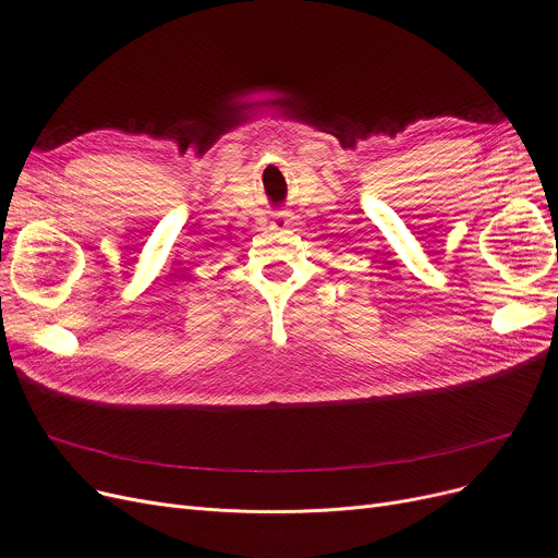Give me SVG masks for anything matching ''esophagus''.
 <instances>
[{"label":"esophagus","mask_w":558,"mask_h":558,"mask_svg":"<svg viewBox=\"0 0 558 558\" xmlns=\"http://www.w3.org/2000/svg\"><path fill=\"white\" fill-rule=\"evenodd\" d=\"M275 227H277V229H286V227H288V218H286L283 214H279V216L275 218Z\"/></svg>","instance_id":"esophagus-1"}]
</instances>
